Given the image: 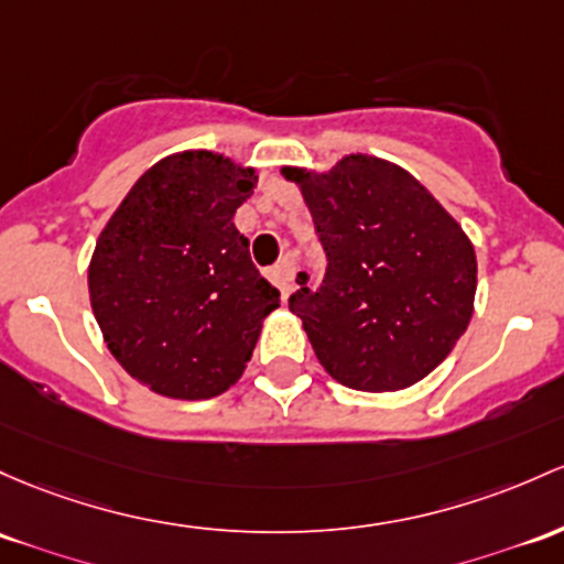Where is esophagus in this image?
Returning <instances> with one entry per match:
<instances>
[{
  "instance_id": "1",
  "label": "esophagus",
  "mask_w": 564,
  "mask_h": 564,
  "mask_svg": "<svg viewBox=\"0 0 564 564\" xmlns=\"http://www.w3.org/2000/svg\"><path fill=\"white\" fill-rule=\"evenodd\" d=\"M292 275H294V270H292V264H289V262H278L268 270V278L272 283H275L278 289H281L283 300L292 294Z\"/></svg>"
}]
</instances>
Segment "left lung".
Wrapping results in <instances>:
<instances>
[{
  "instance_id": "8db88e82",
  "label": "left lung",
  "mask_w": 564,
  "mask_h": 564,
  "mask_svg": "<svg viewBox=\"0 0 564 564\" xmlns=\"http://www.w3.org/2000/svg\"><path fill=\"white\" fill-rule=\"evenodd\" d=\"M329 268L289 311L339 386L393 393L429 377L468 329L476 253L466 230L410 171L350 152L324 171L283 165ZM305 283V272H300Z\"/></svg>"
}]
</instances>
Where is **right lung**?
<instances>
[{"instance_id": "obj_1", "label": "right lung", "mask_w": 564, "mask_h": 564, "mask_svg": "<svg viewBox=\"0 0 564 564\" xmlns=\"http://www.w3.org/2000/svg\"><path fill=\"white\" fill-rule=\"evenodd\" d=\"M257 178L227 154L173 152L141 173L98 235L93 315L117 364L158 395L197 401L232 388L281 305L232 221Z\"/></svg>"}]
</instances>
